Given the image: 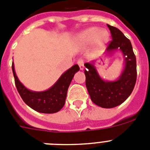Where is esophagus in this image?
I'll list each match as a JSON object with an SVG mask.
<instances>
[{"label": "esophagus", "instance_id": "1", "mask_svg": "<svg viewBox=\"0 0 150 150\" xmlns=\"http://www.w3.org/2000/svg\"><path fill=\"white\" fill-rule=\"evenodd\" d=\"M77 64H79L80 70H81V71H83V69H84V61L82 60V59H80V60L78 61Z\"/></svg>", "mask_w": 150, "mask_h": 150}]
</instances>
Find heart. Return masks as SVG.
I'll return each instance as SVG.
<instances>
[{"instance_id":"heart-1","label":"heart","mask_w":150,"mask_h":150,"mask_svg":"<svg viewBox=\"0 0 150 150\" xmlns=\"http://www.w3.org/2000/svg\"><path fill=\"white\" fill-rule=\"evenodd\" d=\"M109 40V34L98 27H91L79 34L76 37V42L80 45H88L95 42L97 47H103Z\"/></svg>"}]
</instances>
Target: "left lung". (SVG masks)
Segmentation results:
<instances>
[{
	"label": "left lung",
	"mask_w": 150,
	"mask_h": 150,
	"mask_svg": "<svg viewBox=\"0 0 150 150\" xmlns=\"http://www.w3.org/2000/svg\"><path fill=\"white\" fill-rule=\"evenodd\" d=\"M112 40L104 55L120 51L124 57V68L120 77L113 81L102 79L95 66V61L84 64L86 86L94 104L103 108H112L122 104L132 94L137 79L136 57L131 41L116 28L107 25Z\"/></svg>",
	"instance_id": "left-lung-1"
}]
</instances>
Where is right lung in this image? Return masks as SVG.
Listing matches in <instances>:
<instances>
[{"label":"right lung","mask_w":150,"mask_h":150,"mask_svg":"<svg viewBox=\"0 0 150 150\" xmlns=\"http://www.w3.org/2000/svg\"><path fill=\"white\" fill-rule=\"evenodd\" d=\"M15 84L24 102L37 112L42 113H55L59 112L65 103L68 87L74 74L79 71L78 64H74L62 74L56 83L49 89L34 91L26 88L18 79L16 74L14 64H12Z\"/></svg>","instance_id":"add662e5"}]
</instances>
